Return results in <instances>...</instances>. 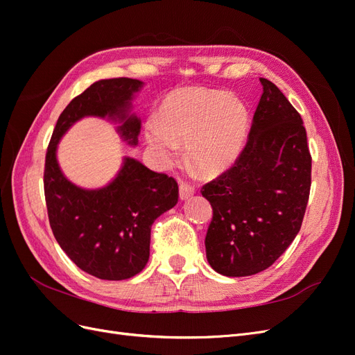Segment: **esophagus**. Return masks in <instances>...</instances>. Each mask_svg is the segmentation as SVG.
I'll return each instance as SVG.
<instances>
[{
	"label": "esophagus",
	"instance_id": "34e87169",
	"mask_svg": "<svg viewBox=\"0 0 355 355\" xmlns=\"http://www.w3.org/2000/svg\"><path fill=\"white\" fill-rule=\"evenodd\" d=\"M194 188H192L191 185L185 184V182H182V184L179 185V198L182 201H187L189 200L192 196H194Z\"/></svg>",
	"mask_w": 355,
	"mask_h": 355
}]
</instances>
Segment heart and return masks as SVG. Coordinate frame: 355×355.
<instances>
[{
  "mask_svg": "<svg viewBox=\"0 0 355 355\" xmlns=\"http://www.w3.org/2000/svg\"><path fill=\"white\" fill-rule=\"evenodd\" d=\"M249 111L237 96L206 89H180L161 103L155 121L146 124V144L161 163L173 164L179 146L200 173L216 176L239 158Z\"/></svg>",
  "mask_w": 355,
  "mask_h": 355,
  "instance_id": "heart-1",
  "label": "heart"
}]
</instances>
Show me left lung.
<instances>
[{
	"label": "left lung",
	"instance_id": "1",
	"mask_svg": "<svg viewBox=\"0 0 355 355\" xmlns=\"http://www.w3.org/2000/svg\"><path fill=\"white\" fill-rule=\"evenodd\" d=\"M261 101L240 157L202 187L213 209L206 254L214 271L245 277L270 268L292 244L311 188V154L299 112L274 83Z\"/></svg>",
	"mask_w": 355,
	"mask_h": 355
}]
</instances>
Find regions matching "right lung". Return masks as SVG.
Here are the masks:
<instances>
[{
	"label": "right lung",
	"mask_w": 355,
	"mask_h": 355,
	"mask_svg": "<svg viewBox=\"0 0 355 355\" xmlns=\"http://www.w3.org/2000/svg\"><path fill=\"white\" fill-rule=\"evenodd\" d=\"M142 87L144 83L133 78L92 84L60 114L46 154L44 194L53 235L80 270L101 280H127L144 270L149 259L151 227L176 206L178 184L125 157L108 185L84 189L62 173L56 151L62 136L84 116L118 121L121 125L116 132L136 146L141 120L130 110Z\"/></svg>",
	"instance_id": "add662e5"
}]
</instances>
